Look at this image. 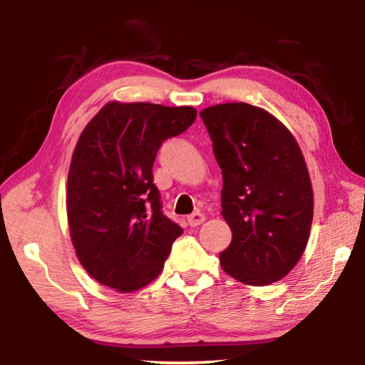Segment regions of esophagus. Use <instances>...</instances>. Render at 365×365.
I'll return each mask as SVG.
<instances>
[{
  "label": "esophagus",
  "mask_w": 365,
  "mask_h": 365,
  "mask_svg": "<svg viewBox=\"0 0 365 365\" xmlns=\"http://www.w3.org/2000/svg\"><path fill=\"white\" fill-rule=\"evenodd\" d=\"M205 220H206L205 214L193 212V214H191L190 217H188V225H190V227H197V225H201Z\"/></svg>",
  "instance_id": "1"
}]
</instances>
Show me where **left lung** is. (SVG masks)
<instances>
[{
  "instance_id": "8db88e82",
  "label": "left lung",
  "mask_w": 365,
  "mask_h": 365,
  "mask_svg": "<svg viewBox=\"0 0 365 365\" xmlns=\"http://www.w3.org/2000/svg\"><path fill=\"white\" fill-rule=\"evenodd\" d=\"M200 115L222 169V217L232 230L220 267L245 285L279 282L298 264L312 225V183L298 141L246 103L215 104Z\"/></svg>"
}]
</instances>
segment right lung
Returning <instances> with one entry per match:
<instances>
[{"label":"right lung","instance_id":"1","mask_svg":"<svg viewBox=\"0 0 365 365\" xmlns=\"http://www.w3.org/2000/svg\"><path fill=\"white\" fill-rule=\"evenodd\" d=\"M191 106L110 101L80 133L67 175L66 207L80 264L120 293L163 272L183 232L160 211L153 164L164 140L196 119Z\"/></svg>","mask_w":365,"mask_h":365}]
</instances>
